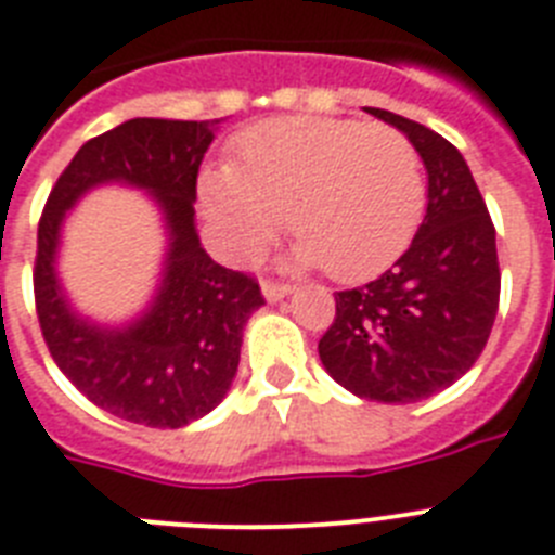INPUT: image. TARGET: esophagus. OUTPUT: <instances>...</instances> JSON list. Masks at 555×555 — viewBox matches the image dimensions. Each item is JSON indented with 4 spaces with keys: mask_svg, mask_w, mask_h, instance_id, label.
Here are the masks:
<instances>
[{
    "mask_svg": "<svg viewBox=\"0 0 555 555\" xmlns=\"http://www.w3.org/2000/svg\"><path fill=\"white\" fill-rule=\"evenodd\" d=\"M262 296L270 301V305H276V301H282L285 296H291V285H279V282H268V279H264Z\"/></svg>",
    "mask_w": 555,
    "mask_h": 555,
    "instance_id": "1",
    "label": "esophagus"
}]
</instances>
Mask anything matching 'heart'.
<instances>
[{"label":"heart","mask_w":555,"mask_h":555,"mask_svg":"<svg viewBox=\"0 0 555 555\" xmlns=\"http://www.w3.org/2000/svg\"><path fill=\"white\" fill-rule=\"evenodd\" d=\"M224 254L250 262L282 216L299 245L293 264H324L341 282L385 270L425 210L422 159L404 133L350 119H273L233 142L228 170L199 184Z\"/></svg>","instance_id":"heart-1"}]
</instances>
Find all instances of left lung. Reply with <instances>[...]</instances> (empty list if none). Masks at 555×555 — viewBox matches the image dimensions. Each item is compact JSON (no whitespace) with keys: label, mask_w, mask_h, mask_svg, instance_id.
Returning <instances> with one entry per match:
<instances>
[{"label":"left lung","mask_w":555,"mask_h":555,"mask_svg":"<svg viewBox=\"0 0 555 555\" xmlns=\"http://www.w3.org/2000/svg\"><path fill=\"white\" fill-rule=\"evenodd\" d=\"M364 111L413 142L427 170V210L393 268L336 293L319 359L359 399L410 404L462 379L488 345L502 287L496 228L448 139L382 107Z\"/></svg>","instance_id":"1"}]
</instances>
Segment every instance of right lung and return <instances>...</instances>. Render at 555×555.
Masks as SVG:
<instances>
[{"label":"right lung","instance_id":"1","mask_svg":"<svg viewBox=\"0 0 555 555\" xmlns=\"http://www.w3.org/2000/svg\"><path fill=\"white\" fill-rule=\"evenodd\" d=\"M219 121L130 119L90 139L59 176L39 222L34 293L53 362L96 408L137 425L173 430L222 402L247 319L264 305L254 279L216 264L196 233V176ZM105 183L147 192L166 228L157 291L121 325L79 314L57 279L66 214Z\"/></svg>","mask_w":555,"mask_h":555}]
</instances>
